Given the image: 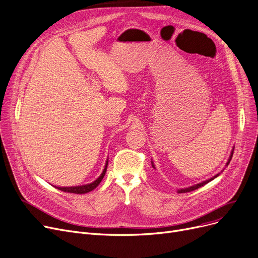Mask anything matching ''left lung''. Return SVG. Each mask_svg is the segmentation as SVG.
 Returning <instances> with one entry per match:
<instances>
[{
    "label": "left lung",
    "mask_w": 258,
    "mask_h": 258,
    "mask_svg": "<svg viewBox=\"0 0 258 258\" xmlns=\"http://www.w3.org/2000/svg\"><path fill=\"white\" fill-rule=\"evenodd\" d=\"M233 151H234V147H233L232 148V151H231V154H230V156H229V158H228V162H227V164H226V167L229 165V163H230V161H231V158H232V156H233ZM151 165H152V167L155 169V166H154V164H153V162L151 161ZM225 169V168H224ZM224 169H223V171H224ZM223 171H220L219 173H217L216 175H214L213 177H211V178H209V179H207V180H204V181H202V182H199V183H196V185H193V186H191V187H188V188H181V189H177V193H187V192H191V191H193V190H196V189H199V188H201V187H203V186H205L206 183H208L209 181H211V180H213L214 178H216L220 173L223 172Z\"/></svg>",
    "instance_id": "8db88e82"
}]
</instances>
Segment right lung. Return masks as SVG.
<instances>
[{"mask_svg": "<svg viewBox=\"0 0 258 258\" xmlns=\"http://www.w3.org/2000/svg\"><path fill=\"white\" fill-rule=\"evenodd\" d=\"M108 157L106 159V163H105V167L103 169V172L101 173V175L97 177L94 181L90 182V183H86V185H82V186H72V187H55L56 189L60 190V191H64L67 193H76V194H85V193H88L90 191H92L93 189H95L97 186H99V183L102 181V179L105 176V173L107 171V166H108Z\"/></svg>", "mask_w": 258, "mask_h": 258, "instance_id": "1", "label": "right lung"}]
</instances>
